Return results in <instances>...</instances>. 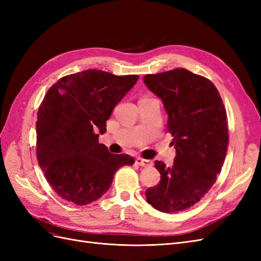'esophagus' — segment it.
<instances>
[{"instance_id": "obj_1", "label": "esophagus", "mask_w": 261, "mask_h": 261, "mask_svg": "<svg viewBox=\"0 0 261 261\" xmlns=\"http://www.w3.org/2000/svg\"><path fill=\"white\" fill-rule=\"evenodd\" d=\"M136 164L140 165V167H150L152 165V162L150 160H146V159H141V158H137L136 159Z\"/></svg>"}]
</instances>
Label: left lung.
Here are the masks:
<instances>
[{"label": "left lung", "mask_w": 261, "mask_h": 261, "mask_svg": "<svg viewBox=\"0 0 261 261\" xmlns=\"http://www.w3.org/2000/svg\"><path fill=\"white\" fill-rule=\"evenodd\" d=\"M148 89L168 113V132L176 150L171 168L155 161L159 184L146 191L147 202L161 212L192 207L216 183L227 143L226 112L209 80L185 68L144 76Z\"/></svg>", "instance_id": "obj_1"}]
</instances>
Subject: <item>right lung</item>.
I'll return each instance as SVG.
<instances>
[{
  "label": "right lung",
  "instance_id": "add662e5",
  "mask_svg": "<svg viewBox=\"0 0 261 261\" xmlns=\"http://www.w3.org/2000/svg\"><path fill=\"white\" fill-rule=\"evenodd\" d=\"M138 75L115 76L97 69L61 78L38 111L37 158L46 180L63 199L85 206L105 195L129 154L109 152L99 134Z\"/></svg>",
  "mask_w": 261,
  "mask_h": 261
}]
</instances>
